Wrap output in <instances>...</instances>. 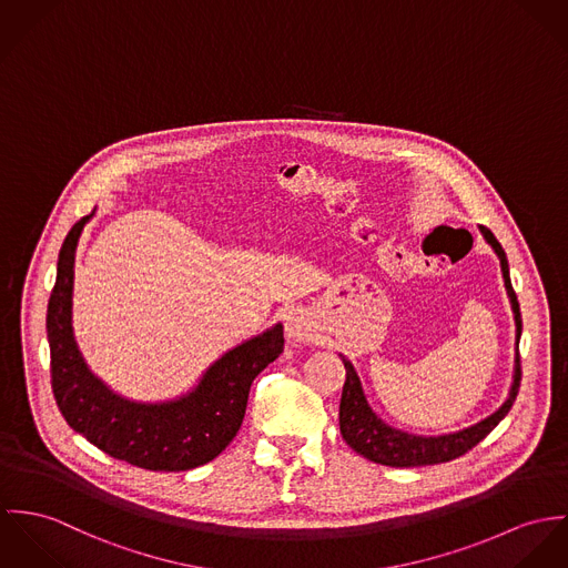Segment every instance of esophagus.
Instances as JSON below:
<instances>
[{
    "mask_svg": "<svg viewBox=\"0 0 568 568\" xmlns=\"http://www.w3.org/2000/svg\"><path fill=\"white\" fill-rule=\"evenodd\" d=\"M285 331H287V337L294 339V342H305V339H312L314 337V322L307 317V314H303L301 310L292 312L287 315V322H285Z\"/></svg>",
    "mask_w": 568,
    "mask_h": 568,
    "instance_id": "obj_1",
    "label": "esophagus"
}]
</instances>
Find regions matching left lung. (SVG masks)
<instances>
[{
	"mask_svg": "<svg viewBox=\"0 0 568 568\" xmlns=\"http://www.w3.org/2000/svg\"><path fill=\"white\" fill-rule=\"evenodd\" d=\"M479 231H481L484 240L490 244V248L499 256L505 292L509 298L514 326H516L514 373H511V385H509L507 398L497 412H493L490 416H486L484 420H479L466 429L442 434V436L409 434V432L396 429V427L387 425L383 418H378L377 412L371 407V403L366 398L362 378L357 375L353 362L348 357L339 355L344 362V368H346V383H344L342 400H339V432H342V438L355 453L364 455L371 462L392 466V468H412V466H429V464L450 462V459L468 453L473 446H477L479 442L484 440L504 420L507 412L514 405V398H516L518 385H520V357H518V342H520V331H523L520 307H518L516 294L511 290L509 265H507V256H505L501 244L486 226H479Z\"/></svg>",
	"mask_w": 568,
	"mask_h": 568,
	"instance_id": "8db88e82",
	"label": "left lung"
}]
</instances>
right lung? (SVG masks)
I'll return each instance as SVG.
<instances>
[{"label":"right lung","mask_w":568,"mask_h":568,"mask_svg":"<svg viewBox=\"0 0 568 568\" xmlns=\"http://www.w3.org/2000/svg\"><path fill=\"white\" fill-rule=\"evenodd\" d=\"M95 211L75 222L64 237L48 305L59 409L73 432L132 466L165 473L202 466L237 436L254 377L283 353V324L229 348L176 398L150 403L118 394L89 368L73 333L75 251Z\"/></svg>","instance_id":"add662e5"}]
</instances>
